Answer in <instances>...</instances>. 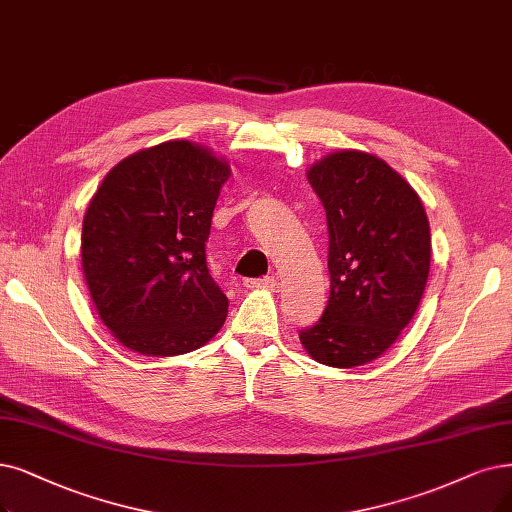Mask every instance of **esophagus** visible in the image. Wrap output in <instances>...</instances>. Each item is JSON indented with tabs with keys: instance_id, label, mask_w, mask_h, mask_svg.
<instances>
[{
	"instance_id": "34e87169",
	"label": "esophagus",
	"mask_w": 512,
	"mask_h": 512,
	"mask_svg": "<svg viewBox=\"0 0 512 512\" xmlns=\"http://www.w3.org/2000/svg\"><path fill=\"white\" fill-rule=\"evenodd\" d=\"M245 288H248V290H275L277 288V279L275 277L248 279V281H245Z\"/></svg>"
}]
</instances>
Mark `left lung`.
Here are the masks:
<instances>
[{
  "mask_svg": "<svg viewBox=\"0 0 512 512\" xmlns=\"http://www.w3.org/2000/svg\"><path fill=\"white\" fill-rule=\"evenodd\" d=\"M330 233V300L300 332L317 363L357 367L384 355L418 311L431 227L416 189L374 153L342 149L306 170Z\"/></svg>",
  "mask_w": 512,
  "mask_h": 512,
  "instance_id": "left-lung-1",
  "label": "left lung"
}]
</instances>
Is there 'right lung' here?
Instances as JSON below:
<instances>
[{
	"instance_id": "1",
	"label": "right lung",
	"mask_w": 512,
	"mask_h": 512,
	"mask_svg": "<svg viewBox=\"0 0 512 512\" xmlns=\"http://www.w3.org/2000/svg\"><path fill=\"white\" fill-rule=\"evenodd\" d=\"M227 157L193 140L140 149L113 166L81 222V269L111 336L147 357L210 342L229 300L206 267Z\"/></svg>"
}]
</instances>
